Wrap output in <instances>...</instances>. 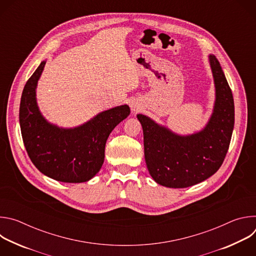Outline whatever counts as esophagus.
I'll list each match as a JSON object with an SVG mask.
<instances>
[{
    "label": "esophagus",
    "mask_w": 256,
    "mask_h": 256,
    "mask_svg": "<svg viewBox=\"0 0 256 256\" xmlns=\"http://www.w3.org/2000/svg\"><path fill=\"white\" fill-rule=\"evenodd\" d=\"M130 108L134 112H138L142 109V105L138 100L134 99V100H132L130 102Z\"/></svg>",
    "instance_id": "esophagus-1"
}]
</instances>
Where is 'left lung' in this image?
Masks as SVG:
<instances>
[{
    "label": "left lung",
    "mask_w": 256,
    "mask_h": 256,
    "mask_svg": "<svg viewBox=\"0 0 256 256\" xmlns=\"http://www.w3.org/2000/svg\"><path fill=\"white\" fill-rule=\"evenodd\" d=\"M210 64L216 86L214 112L200 132L181 136L142 114L144 160L157 184L184 188L206 180L223 164L234 128V99L220 62L212 54Z\"/></svg>",
    "instance_id": "left-lung-1"
}]
</instances>
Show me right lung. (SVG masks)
Masks as SVG:
<instances>
[{"mask_svg":"<svg viewBox=\"0 0 256 256\" xmlns=\"http://www.w3.org/2000/svg\"><path fill=\"white\" fill-rule=\"evenodd\" d=\"M42 62L26 82L20 102L19 122L27 154L42 173L62 182L80 184L94 177L104 161L106 140L112 130L130 116L128 105L103 112L75 128H60L40 114L35 89Z\"/></svg>","mask_w":256,"mask_h":256,"instance_id":"add662e5","label":"right lung"}]
</instances>
